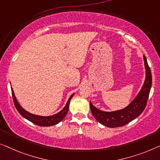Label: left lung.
<instances>
[{"label":"left lung","mask_w":160,"mask_h":160,"mask_svg":"<svg viewBox=\"0 0 160 160\" xmlns=\"http://www.w3.org/2000/svg\"><path fill=\"white\" fill-rule=\"evenodd\" d=\"M145 69H146V79L144 85L135 99L127 107L122 110L112 112L102 111L90 102V111L95 119L106 126L111 128L120 127L127 124L133 119L138 117L147 106L149 95L152 87V78L151 70L147 63L146 57L144 55Z\"/></svg>","instance_id":"8db88e82"}]
</instances>
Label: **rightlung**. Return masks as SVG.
<instances>
[{
	"label": "right lung",
	"instance_id": "add662e5",
	"mask_svg": "<svg viewBox=\"0 0 160 160\" xmlns=\"http://www.w3.org/2000/svg\"><path fill=\"white\" fill-rule=\"evenodd\" d=\"M11 92H12V97H13L14 105H15L16 108L17 109L18 113H20L23 118H27V120L30 121L31 122L34 123V124L40 126H53V125L57 124V123H59L61 121H62V119L65 117L67 113H68L69 106H70V101L74 95V94H72V95H71V96L70 97V98H69V100H68V103H67V104H66V106H65V108H64L61 111H59V113H57V114H54V115H53V116H41L34 115V114L30 113H28V112H27V111H25L24 109H23L18 103L17 100H16V98L15 95H14L13 90L12 88H11Z\"/></svg>",
	"mask_w": 160,
	"mask_h": 160
}]
</instances>
